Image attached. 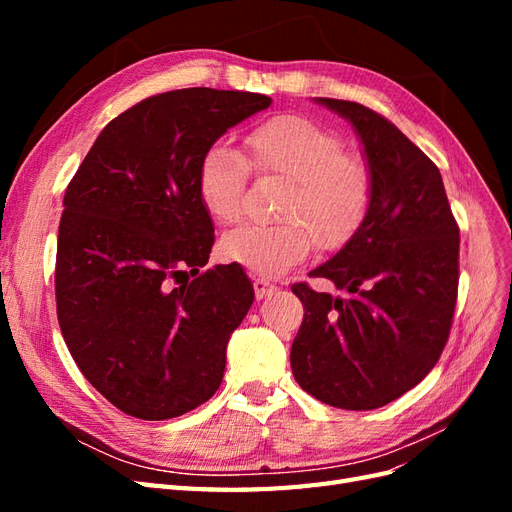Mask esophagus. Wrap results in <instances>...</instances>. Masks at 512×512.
I'll return each instance as SVG.
<instances>
[{
  "label": "esophagus",
  "instance_id": "1",
  "mask_svg": "<svg viewBox=\"0 0 512 512\" xmlns=\"http://www.w3.org/2000/svg\"><path fill=\"white\" fill-rule=\"evenodd\" d=\"M254 292H256V299L262 301V299L271 297L273 292H277V286L271 284L269 280H265V277H256V280H254Z\"/></svg>",
  "mask_w": 512,
  "mask_h": 512
}]
</instances>
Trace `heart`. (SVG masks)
Returning a JSON list of instances; mask_svg holds the SVG:
<instances>
[{
    "mask_svg": "<svg viewBox=\"0 0 512 512\" xmlns=\"http://www.w3.org/2000/svg\"><path fill=\"white\" fill-rule=\"evenodd\" d=\"M245 158L213 143L196 170V190L213 222L239 220L247 168L288 181L273 226L245 224L222 239L226 258L260 275H282L312 252L337 250L365 224L374 205V173L335 132L316 121L280 115L245 134Z\"/></svg>",
    "mask_w": 512,
    "mask_h": 512,
    "instance_id": "obj_1",
    "label": "heart"
}]
</instances>
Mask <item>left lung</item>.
<instances>
[{
  "label": "left lung",
  "instance_id": "1",
  "mask_svg": "<svg viewBox=\"0 0 512 512\" xmlns=\"http://www.w3.org/2000/svg\"><path fill=\"white\" fill-rule=\"evenodd\" d=\"M352 123L374 173V205L361 230L292 292L305 316L290 350L303 391L342 410L386 406L438 363L459 286V226L438 166L371 108L316 98Z\"/></svg>",
  "mask_w": 512,
  "mask_h": 512
}]
</instances>
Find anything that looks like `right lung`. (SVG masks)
I'll return each instance as SVG.
<instances>
[{"label":"right lung","instance_id":"obj_1","mask_svg":"<svg viewBox=\"0 0 512 512\" xmlns=\"http://www.w3.org/2000/svg\"><path fill=\"white\" fill-rule=\"evenodd\" d=\"M269 104L209 87L151 96L108 123L68 183L57 320L83 376L121 412L166 421L220 389L254 288L237 262L198 273L215 235L196 170L228 128Z\"/></svg>","mask_w":512,"mask_h":512}]
</instances>
